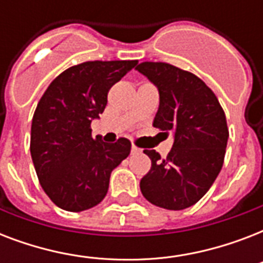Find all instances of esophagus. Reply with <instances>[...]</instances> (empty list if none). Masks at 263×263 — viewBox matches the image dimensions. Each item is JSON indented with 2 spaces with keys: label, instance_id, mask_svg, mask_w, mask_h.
I'll return each instance as SVG.
<instances>
[{
  "label": "esophagus",
  "instance_id": "esophagus-1",
  "mask_svg": "<svg viewBox=\"0 0 263 263\" xmlns=\"http://www.w3.org/2000/svg\"><path fill=\"white\" fill-rule=\"evenodd\" d=\"M131 153H132V154H139V153H142V150H140V148H138V147H135V146H132Z\"/></svg>",
  "mask_w": 263,
  "mask_h": 263
}]
</instances>
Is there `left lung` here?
<instances>
[{
	"instance_id": "obj_1",
	"label": "left lung",
	"mask_w": 263,
	"mask_h": 263,
	"mask_svg": "<svg viewBox=\"0 0 263 263\" xmlns=\"http://www.w3.org/2000/svg\"><path fill=\"white\" fill-rule=\"evenodd\" d=\"M136 71L160 94L153 125L173 135L165 160L156 150H144L152 169L140 180V191L156 206L183 210L209 191L222 168L229 136L225 113L214 92L194 73L165 63H142Z\"/></svg>"
}]
</instances>
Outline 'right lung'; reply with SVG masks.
Wrapping results in <instances>:
<instances>
[{
  "instance_id": "1",
  "label": "right lung",
  "mask_w": 263,
  "mask_h": 263,
  "mask_svg": "<svg viewBox=\"0 0 263 263\" xmlns=\"http://www.w3.org/2000/svg\"><path fill=\"white\" fill-rule=\"evenodd\" d=\"M138 61H87L60 73L38 102L31 125V158L43 191L59 208L83 212L106 196L110 173L131 152L120 138L105 143L91 123L107 103V91Z\"/></svg>"
}]
</instances>
